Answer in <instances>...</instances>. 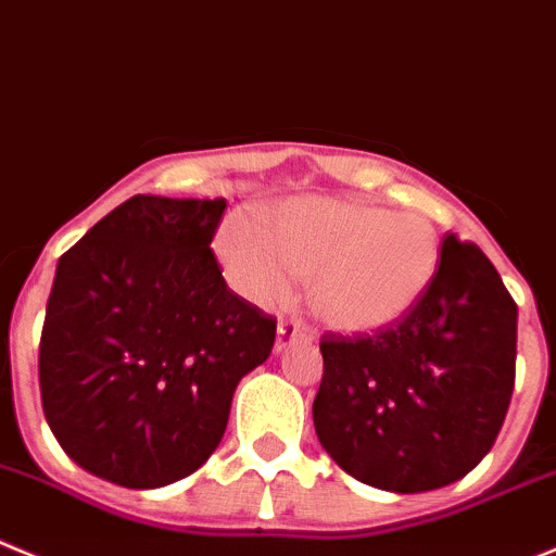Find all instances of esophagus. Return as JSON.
<instances>
[{
	"label": "esophagus",
	"instance_id": "34e87169",
	"mask_svg": "<svg viewBox=\"0 0 556 556\" xmlns=\"http://www.w3.org/2000/svg\"><path fill=\"white\" fill-rule=\"evenodd\" d=\"M309 334L304 331V326L299 324V320H282V324L277 326V342H274V349L282 351L288 349V345H293V342H307Z\"/></svg>",
	"mask_w": 556,
	"mask_h": 556
}]
</instances>
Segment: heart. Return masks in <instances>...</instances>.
Returning a JSON list of instances; mask_svg holds the SVG:
<instances>
[{"instance_id":"heart-1","label":"heart","mask_w":556,"mask_h":556,"mask_svg":"<svg viewBox=\"0 0 556 556\" xmlns=\"http://www.w3.org/2000/svg\"><path fill=\"white\" fill-rule=\"evenodd\" d=\"M219 257L230 282L254 304L290 295V277L309 282V307L340 331H372L412 313L433 285L442 241L422 214L329 197H299L268 214L222 225Z\"/></svg>"}]
</instances>
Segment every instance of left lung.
<instances>
[{"label": "left lung", "instance_id": "obj_1", "mask_svg": "<svg viewBox=\"0 0 556 556\" xmlns=\"http://www.w3.org/2000/svg\"><path fill=\"white\" fill-rule=\"evenodd\" d=\"M518 307L494 263L447 232L433 285L381 329L320 337L318 442L372 489L419 494L494 447L516 383Z\"/></svg>", "mask_w": 556, "mask_h": 556}]
</instances>
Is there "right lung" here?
<instances>
[{"label": "right lung", "mask_w": 556, "mask_h": 556, "mask_svg": "<svg viewBox=\"0 0 556 556\" xmlns=\"http://www.w3.org/2000/svg\"><path fill=\"white\" fill-rule=\"evenodd\" d=\"M227 202L137 194L56 263L40 334L46 422L81 469L161 489L219 447L277 318L232 293L211 241Z\"/></svg>", "instance_id": "add662e5"}]
</instances>
